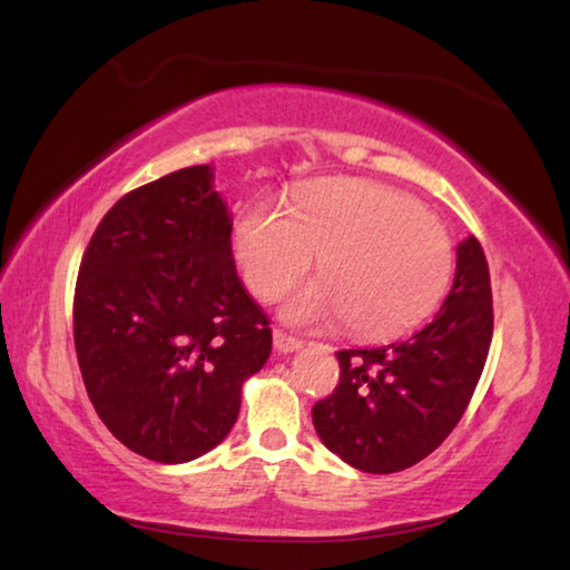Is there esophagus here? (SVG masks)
<instances>
[{"mask_svg": "<svg viewBox=\"0 0 570 570\" xmlns=\"http://www.w3.org/2000/svg\"><path fill=\"white\" fill-rule=\"evenodd\" d=\"M274 346H276L278 352L288 354V352L302 350V340H296V336L286 334V332H282V330H274Z\"/></svg>", "mask_w": 570, "mask_h": 570, "instance_id": "34e87169", "label": "esophagus"}]
</instances>
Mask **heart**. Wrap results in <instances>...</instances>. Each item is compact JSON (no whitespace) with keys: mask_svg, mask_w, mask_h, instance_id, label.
<instances>
[{"mask_svg":"<svg viewBox=\"0 0 570 570\" xmlns=\"http://www.w3.org/2000/svg\"><path fill=\"white\" fill-rule=\"evenodd\" d=\"M248 292L274 302L320 254L322 278L284 304V320L306 330L350 322L362 340H392L435 312L445 296L452 240L414 198L384 183L332 178L292 193L286 208L256 198L230 234Z\"/></svg>","mask_w":570,"mask_h":570,"instance_id":"b5f03b06","label":"heart"}]
</instances>
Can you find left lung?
Instances as JSON below:
<instances>
[{
    "label": "left lung",
    "mask_w": 570,
    "mask_h": 570,
    "mask_svg": "<svg viewBox=\"0 0 570 570\" xmlns=\"http://www.w3.org/2000/svg\"><path fill=\"white\" fill-rule=\"evenodd\" d=\"M493 340V292L475 236L458 246L445 304L404 342L342 350L340 384L312 410L316 435L362 472L387 475L438 450L465 414Z\"/></svg>",
    "instance_id": "8db88e82"
}]
</instances>
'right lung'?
I'll return each instance as SVG.
<instances>
[{
	"label": "right lung",
	"mask_w": 570,
	"mask_h": 570,
	"mask_svg": "<svg viewBox=\"0 0 570 570\" xmlns=\"http://www.w3.org/2000/svg\"><path fill=\"white\" fill-rule=\"evenodd\" d=\"M210 180V166H193L125 193L75 286V352L95 412L125 448L166 465L224 442L240 387L272 354Z\"/></svg>",
	"instance_id": "obj_1"
}]
</instances>
